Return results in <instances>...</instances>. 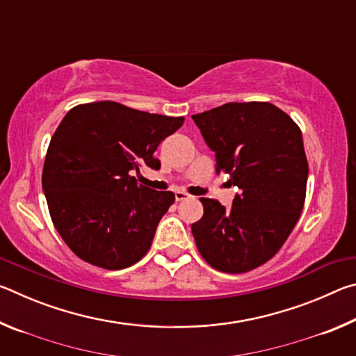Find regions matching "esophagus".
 <instances>
[{
    "mask_svg": "<svg viewBox=\"0 0 356 356\" xmlns=\"http://www.w3.org/2000/svg\"><path fill=\"white\" fill-rule=\"evenodd\" d=\"M188 197H190L188 193H185L182 190L176 191V201H184V200H188Z\"/></svg>",
    "mask_w": 356,
    "mask_h": 356,
    "instance_id": "esophagus-1",
    "label": "esophagus"
}]
</instances>
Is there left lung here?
I'll list each match as a JSON object with an SVG mask.
<instances>
[{
	"mask_svg": "<svg viewBox=\"0 0 356 356\" xmlns=\"http://www.w3.org/2000/svg\"><path fill=\"white\" fill-rule=\"evenodd\" d=\"M216 156V174L242 191L231 209L201 197L191 232L200 254L225 273L268 262L291 236L305 206L308 160L301 130L268 102L225 104L191 116Z\"/></svg>",
	"mask_w": 356,
	"mask_h": 356,
	"instance_id": "1",
	"label": "left lung"
}]
</instances>
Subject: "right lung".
I'll use <instances>...</instances> for the list:
<instances>
[{"label":"right lung","mask_w":356,"mask_h":356,"mask_svg":"<svg viewBox=\"0 0 356 356\" xmlns=\"http://www.w3.org/2000/svg\"><path fill=\"white\" fill-rule=\"evenodd\" d=\"M184 120L111 100L65 114L47 150L42 186L53 225L81 261L120 270L146 256L176 197L131 174L144 165L160 170L155 149Z\"/></svg>","instance_id":"obj_1"}]
</instances>
